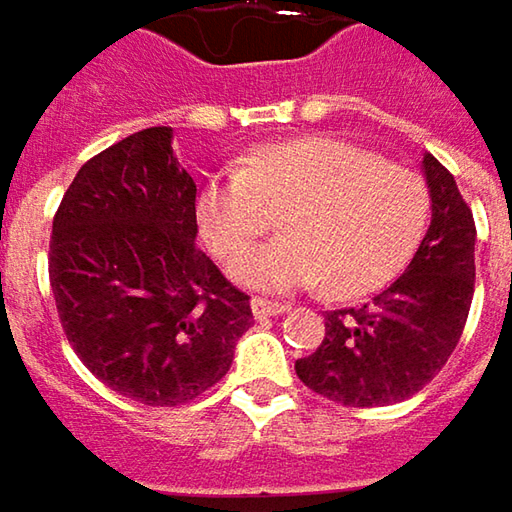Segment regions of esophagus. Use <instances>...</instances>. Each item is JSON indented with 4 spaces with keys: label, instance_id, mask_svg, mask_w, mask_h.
Listing matches in <instances>:
<instances>
[{
    "label": "esophagus",
    "instance_id": "1",
    "mask_svg": "<svg viewBox=\"0 0 512 512\" xmlns=\"http://www.w3.org/2000/svg\"><path fill=\"white\" fill-rule=\"evenodd\" d=\"M290 305H282V302H267V299H253L250 302V310H253V316L256 319H267V316H279V313H285Z\"/></svg>",
    "mask_w": 512,
    "mask_h": 512
}]
</instances>
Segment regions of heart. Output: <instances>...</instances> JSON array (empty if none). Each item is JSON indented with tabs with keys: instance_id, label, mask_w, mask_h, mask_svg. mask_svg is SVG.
I'll use <instances>...</instances> for the list:
<instances>
[{
	"instance_id": "b5f03b06",
	"label": "heart",
	"mask_w": 512,
	"mask_h": 512,
	"mask_svg": "<svg viewBox=\"0 0 512 512\" xmlns=\"http://www.w3.org/2000/svg\"><path fill=\"white\" fill-rule=\"evenodd\" d=\"M283 216L282 240L244 247ZM430 216L422 176L327 136L256 150L242 173L222 170L196 190V222L227 273L259 293L322 282L353 299L390 282L419 247Z\"/></svg>"
}]
</instances>
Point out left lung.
<instances>
[{"mask_svg":"<svg viewBox=\"0 0 512 512\" xmlns=\"http://www.w3.org/2000/svg\"><path fill=\"white\" fill-rule=\"evenodd\" d=\"M430 227L410 265L359 307L330 310L322 344L296 362V376L330 402L384 407L430 382L456 344L476 285V225L456 179L424 153Z\"/></svg>","mask_w":512,"mask_h":512,"instance_id":"left-lung-1","label":"left lung"}]
</instances>
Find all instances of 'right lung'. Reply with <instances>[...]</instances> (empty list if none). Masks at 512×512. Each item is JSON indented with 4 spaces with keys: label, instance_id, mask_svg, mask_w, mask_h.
Masks as SVG:
<instances>
[{
    "label": "right lung",
    "instance_id": "1",
    "mask_svg": "<svg viewBox=\"0 0 512 512\" xmlns=\"http://www.w3.org/2000/svg\"><path fill=\"white\" fill-rule=\"evenodd\" d=\"M196 182L173 128L82 165L53 219L50 287L76 356L119 396L176 407L219 382L253 313L196 247Z\"/></svg>",
    "mask_w": 512,
    "mask_h": 512
}]
</instances>
